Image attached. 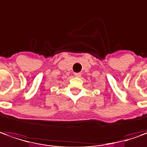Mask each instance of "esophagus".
<instances>
[{"mask_svg":"<svg viewBox=\"0 0 147 147\" xmlns=\"http://www.w3.org/2000/svg\"><path fill=\"white\" fill-rule=\"evenodd\" d=\"M74 76H75L76 78H80V77L82 76V74H81V73H75V74H74Z\"/></svg>","mask_w":147,"mask_h":147,"instance_id":"esophagus-1","label":"esophagus"}]
</instances>
